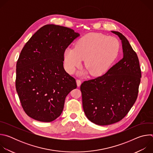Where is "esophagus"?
<instances>
[{
	"label": "esophagus",
	"mask_w": 153,
	"mask_h": 153,
	"mask_svg": "<svg viewBox=\"0 0 153 153\" xmlns=\"http://www.w3.org/2000/svg\"><path fill=\"white\" fill-rule=\"evenodd\" d=\"M76 83H77V86H80L81 85V80L79 79H77L76 80Z\"/></svg>",
	"instance_id": "esophagus-1"
}]
</instances>
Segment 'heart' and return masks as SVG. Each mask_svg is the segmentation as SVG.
Segmentation results:
<instances>
[{
  "label": "heart",
  "mask_w": 153,
  "mask_h": 153,
  "mask_svg": "<svg viewBox=\"0 0 153 153\" xmlns=\"http://www.w3.org/2000/svg\"><path fill=\"white\" fill-rule=\"evenodd\" d=\"M119 50V43L115 37L101 33H89L76 42L74 48L65 50L64 67L68 73L73 74L84 60L86 70L79 74L83 75L90 72L93 76H99L110 68Z\"/></svg>",
  "instance_id": "1"
}]
</instances>
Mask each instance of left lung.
Returning a JSON list of instances; mask_svg holds the SVG:
<instances>
[{
	"instance_id": "1",
	"label": "left lung",
	"mask_w": 153,
	"mask_h": 153,
	"mask_svg": "<svg viewBox=\"0 0 153 153\" xmlns=\"http://www.w3.org/2000/svg\"><path fill=\"white\" fill-rule=\"evenodd\" d=\"M111 32L121 40L123 58L103 76L80 85L84 113L98 125L116 123L128 114L137 99L140 82L137 54L122 33Z\"/></svg>"
}]
</instances>
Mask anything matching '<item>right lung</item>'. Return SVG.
Wrapping results in <instances>:
<instances>
[{
	"mask_svg": "<svg viewBox=\"0 0 153 153\" xmlns=\"http://www.w3.org/2000/svg\"><path fill=\"white\" fill-rule=\"evenodd\" d=\"M79 36L67 27L46 25L21 51L16 64V88L29 117L50 122L60 116L65 98L77 88L75 79L63 68L64 51Z\"/></svg>",
	"mask_w": 153,
	"mask_h": 153,
	"instance_id": "add662e5",
	"label": "right lung"
}]
</instances>
